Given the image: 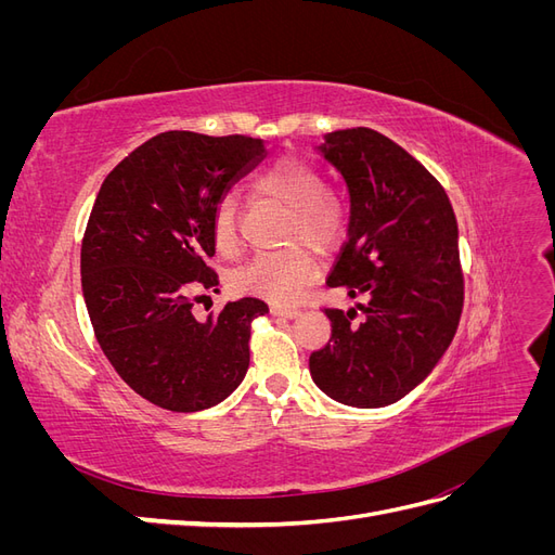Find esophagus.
I'll list each match as a JSON object with an SVG mask.
<instances>
[{
    "mask_svg": "<svg viewBox=\"0 0 555 555\" xmlns=\"http://www.w3.org/2000/svg\"><path fill=\"white\" fill-rule=\"evenodd\" d=\"M271 312L278 314V317H287V319H294V317L300 314V310L296 306H273Z\"/></svg>",
    "mask_w": 555,
    "mask_h": 555,
    "instance_id": "esophagus-1",
    "label": "esophagus"
}]
</instances>
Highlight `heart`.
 <instances>
[{
	"label": "heart",
	"instance_id": "heart-1",
	"mask_svg": "<svg viewBox=\"0 0 555 555\" xmlns=\"http://www.w3.org/2000/svg\"><path fill=\"white\" fill-rule=\"evenodd\" d=\"M259 192L273 196L289 208L284 241L304 238L317 249L338 247L349 229V201L343 192L326 184L324 171L306 157L287 155L275 159L257 178ZM212 247L220 257H233L241 249L238 201L224 194L212 210ZM314 275V261L304 243H289L282 249L261 251L231 273L233 289L271 298H294Z\"/></svg>",
	"mask_w": 555,
	"mask_h": 555
}]
</instances>
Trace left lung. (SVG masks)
I'll return each instance as SVG.
<instances>
[{"mask_svg": "<svg viewBox=\"0 0 555 555\" xmlns=\"http://www.w3.org/2000/svg\"><path fill=\"white\" fill-rule=\"evenodd\" d=\"M324 157L345 176L349 238L328 287L354 308H324L328 343L310 354V375L328 398L384 408L408 396L447 351L463 312L459 224L451 201L422 162L384 133L331 131Z\"/></svg>", "mask_w": 555, "mask_h": 555, "instance_id": "left-lung-1", "label": "left lung"}]
</instances>
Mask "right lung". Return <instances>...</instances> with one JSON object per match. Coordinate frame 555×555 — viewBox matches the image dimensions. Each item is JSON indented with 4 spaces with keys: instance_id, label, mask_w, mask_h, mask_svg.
<instances>
[{
    "instance_id": "obj_1",
    "label": "right lung",
    "mask_w": 555,
    "mask_h": 555,
    "mask_svg": "<svg viewBox=\"0 0 555 555\" xmlns=\"http://www.w3.org/2000/svg\"><path fill=\"white\" fill-rule=\"evenodd\" d=\"M263 157L259 139L157 133L106 176L80 245L82 296L106 359L133 391L171 412L217 405L243 382L249 331L268 312L241 298L198 322L217 292V201Z\"/></svg>"
}]
</instances>
